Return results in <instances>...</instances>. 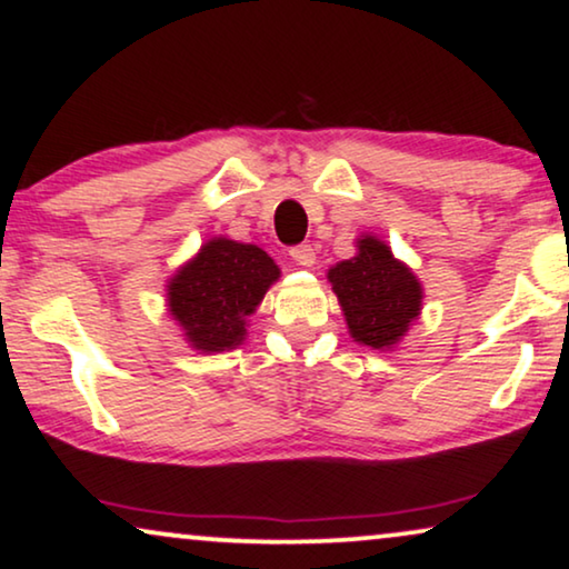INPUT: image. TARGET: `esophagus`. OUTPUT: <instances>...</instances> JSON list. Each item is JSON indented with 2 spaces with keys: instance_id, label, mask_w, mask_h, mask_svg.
I'll list each match as a JSON object with an SVG mask.
<instances>
[{
  "instance_id": "obj_1",
  "label": "esophagus",
  "mask_w": 569,
  "mask_h": 569,
  "mask_svg": "<svg viewBox=\"0 0 569 569\" xmlns=\"http://www.w3.org/2000/svg\"><path fill=\"white\" fill-rule=\"evenodd\" d=\"M291 260L297 262V264H301V268H312L315 264V249L309 247V244H301V247H293L291 249Z\"/></svg>"
}]
</instances>
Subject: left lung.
Returning a JSON list of instances; mask_svg holds the SVG:
<instances>
[{"instance_id":"obj_1","label":"left lung","mask_w":569,"mask_h":569,"mask_svg":"<svg viewBox=\"0 0 569 569\" xmlns=\"http://www.w3.org/2000/svg\"><path fill=\"white\" fill-rule=\"evenodd\" d=\"M328 280L348 332L359 346L392 351L419 320L421 280L375 233H361L356 239V254L332 264Z\"/></svg>"}]
</instances>
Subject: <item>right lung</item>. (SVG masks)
Masks as SVG:
<instances>
[{"instance_id": "add662e5", "label": "right lung", "mask_w": 569, "mask_h": 569, "mask_svg": "<svg viewBox=\"0 0 569 569\" xmlns=\"http://www.w3.org/2000/svg\"><path fill=\"white\" fill-rule=\"evenodd\" d=\"M278 278L264 249L213 237L166 280V307L192 351L223 353L244 343L249 317Z\"/></svg>"}]
</instances>
